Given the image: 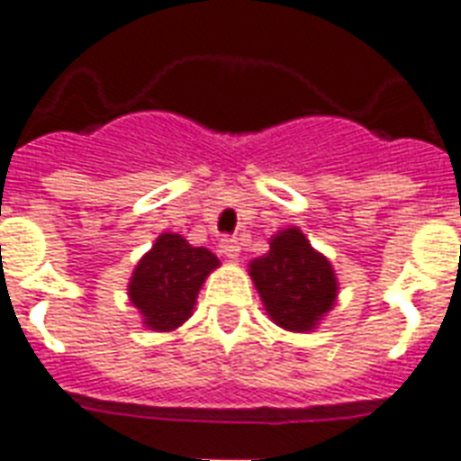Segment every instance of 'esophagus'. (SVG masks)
Returning <instances> with one entry per match:
<instances>
[{"instance_id": "esophagus-1", "label": "esophagus", "mask_w": 461, "mask_h": 461, "mask_svg": "<svg viewBox=\"0 0 461 461\" xmlns=\"http://www.w3.org/2000/svg\"><path fill=\"white\" fill-rule=\"evenodd\" d=\"M220 253L222 256H227V258H239V253H241V244H239L237 237H224L222 241H220Z\"/></svg>"}]
</instances>
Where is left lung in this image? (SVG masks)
Segmentation results:
<instances>
[{"label":"left lung","instance_id":"obj_1","mask_svg":"<svg viewBox=\"0 0 461 461\" xmlns=\"http://www.w3.org/2000/svg\"><path fill=\"white\" fill-rule=\"evenodd\" d=\"M249 275L270 321L289 332L318 328L339 294L335 267L299 227L273 234L270 251L249 263Z\"/></svg>","mask_w":461,"mask_h":461}]
</instances>
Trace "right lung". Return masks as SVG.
<instances>
[{"instance_id":"right-lung-1","label":"right lung","mask_w":461,"mask_h":461,"mask_svg":"<svg viewBox=\"0 0 461 461\" xmlns=\"http://www.w3.org/2000/svg\"><path fill=\"white\" fill-rule=\"evenodd\" d=\"M220 267L215 253L191 246L181 234L162 231L129 280V302L155 332H172L191 318L208 275Z\"/></svg>"}]
</instances>
